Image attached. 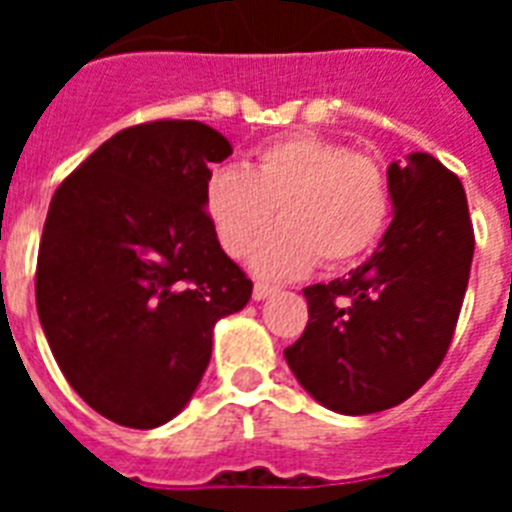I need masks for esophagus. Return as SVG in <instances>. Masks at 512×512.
Returning <instances> with one entry per match:
<instances>
[{
    "label": "esophagus",
    "mask_w": 512,
    "mask_h": 512,
    "mask_svg": "<svg viewBox=\"0 0 512 512\" xmlns=\"http://www.w3.org/2000/svg\"><path fill=\"white\" fill-rule=\"evenodd\" d=\"M274 292H277V287H271V284H264V282L253 284V300H266V297L274 295Z\"/></svg>",
    "instance_id": "obj_1"
}]
</instances>
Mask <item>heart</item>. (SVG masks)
Masks as SVG:
<instances>
[{"label": "heart", "instance_id": "obj_1", "mask_svg": "<svg viewBox=\"0 0 512 512\" xmlns=\"http://www.w3.org/2000/svg\"><path fill=\"white\" fill-rule=\"evenodd\" d=\"M390 207L377 158L310 133L261 146L251 171L215 166L205 182V212L230 256H243L279 212L282 225L251 253L264 277H297L315 261L351 264L377 243Z\"/></svg>", "mask_w": 512, "mask_h": 512}]
</instances>
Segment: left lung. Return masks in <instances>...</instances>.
<instances>
[{
  "label": "left lung",
  "mask_w": 512,
  "mask_h": 512,
  "mask_svg": "<svg viewBox=\"0 0 512 512\" xmlns=\"http://www.w3.org/2000/svg\"><path fill=\"white\" fill-rule=\"evenodd\" d=\"M392 217L377 251L343 279L302 289L305 333L284 359L320 405L395 408L433 377L454 338L474 256L459 176L428 153L390 164Z\"/></svg>",
  "instance_id": "8db88e82"
}]
</instances>
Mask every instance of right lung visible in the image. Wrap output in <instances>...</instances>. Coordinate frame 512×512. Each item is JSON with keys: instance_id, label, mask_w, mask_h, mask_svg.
<instances>
[{"instance_id": "add662e5", "label": "right lung", "mask_w": 512, "mask_h": 512, "mask_svg": "<svg viewBox=\"0 0 512 512\" xmlns=\"http://www.w3.org/2000/svg\"><path fill=\"white\" fill-rule=\"evenodd\" d=\"M233 153L197 120L120 130L53 194L35 302L63 377L128 428L182 413L212 354V328L251 300L205 212L210 164Z\"/></svg>"}]
</instances>
